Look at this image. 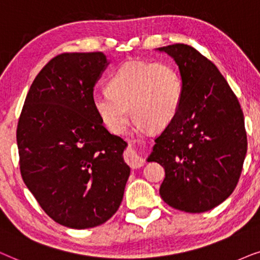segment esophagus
<instances>
[{"label": "esophagus", "mask_w": 260, "mask_h": 260, "mask_svg": "<svg viewBox=\"0 0 260 260\" xmlns=\"http://www.w3.org/2000/svg\"><path fill=\"white\" fill-rule=\"evenodd\" d=\"M124 158H126V161L129 164L132 169H139L145 164L144 159L141 158L133 148H129V150L126 152V157Z\"/></svg>", "instance_id": "obj_1"}]
</instances>
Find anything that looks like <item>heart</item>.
<instances>
[{"label":"heart","mask_w":260,"mask_h":260,"mask_svg":"<svg viewBox=\"0 0 260 260\" xmlns=\"http://www.w3.org/2000/svg\"><path fill=\"white\" fill-rule=\"evenodd\" d=\"M106 92H96L94 108L113 133L128 124V108L140 128L158 131L169 126L183 101V83L175 67L166 61H129L109 79Z\"/></svg>","instance_id":"heart-1"}]
</instances>
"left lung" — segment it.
Masks as SVG:
<instances>
[{
    "label": "left lung",
    "mask_w": 260,
    "mask_h": 260,
    "mask_svg": "<svg viewBox=\"0 0 260 260\" xmlns=\"http://www.w3.org/2000/svg\"><path fill=\"white\" fill-rule=\"evenodd\" d=\"M155 51L177 64L183 101L147 160L164 168V202L186 213L208 212L230 197L240 178L247 152L243 110L217 68L195 48L175 44Z\"/></svg>",
    "instance_id": "8db88e82"
}]
</instances>
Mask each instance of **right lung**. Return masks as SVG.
Masks as SVG:
<instances>
[{
    "label": "right lung",
    "mask_w": 260,
    "mask_h": 260,
    "mask_svg": "<svg viewBox=\"0 0 260 260\" xmlns=\"http://www.w3.org/2000/svg\"><path fill=\"white\" fill-rule=\"evenodd\" d=\"M109 63L102 52L54 57L33 81L17 123L23 182L51 219L75 230L109 220L129 177L127 143L92 105Z\"/></svg>",
    "instance_id": "right-lung-1"
}]
</instances>
